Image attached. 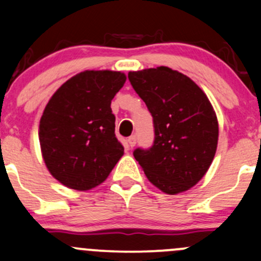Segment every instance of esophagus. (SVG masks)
Wrapping results in <instances>:
<instances>
[{
	"instance_id": "esophagus-1",
	"label": "esophagus",
	"mask_w": 261,
	"mask_h": 261,
	"mask_svg": "<svg viewBox=\"0 0 261 261\" xmlns=\"http://www.w3.org/2000/svg\"><path fill=\"white\" fill-rule=\"evenodd\" d=\"M127 143H128V146H130V147L135 146V144H136V136H135V135L130 136V138L127 139Z\"/></svg>"
}]
</instances>
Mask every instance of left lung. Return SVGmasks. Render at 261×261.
<instances>
[{
    "label": "left lung",
    "instance_id": "8db88e82",
    "mask_svg": "<svg viewBox=\"0 0 261 261\" xmlns=\"http://www.w3.org/2000/svg\"><path fill=\"white\" fill-rule=\"evenodd\" d=\"M154 123V144L134 150L147 179L168 194L188 191L215 158L218 122L211 102L191 78L168 67L128 73Z\"/></svg>",
    "mask_w": 261,
    "mask_h": 261
}]
</instances>
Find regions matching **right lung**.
<instances>
[{"instance_id": "right-lung-1", "label": "right lung", "mask_w": 261, "mask_h": 261, "mask_svg": "<svg viewBox=\"0 0 261 261\" xmlns=\"http://www.w3.org/2000/svg\"><path fill=\"white\" fill-rule=\"evenodd\" d=\"M125 82L121 72L86 70L49 99L39 126L41 152L50 174L68 188L99 186L123 155L111 101Z\"/></svg>"}]
</instances>
